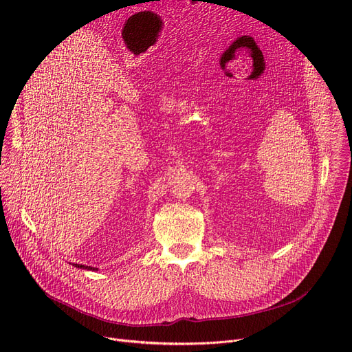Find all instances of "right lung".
Instances as JSON below:
<instances>
[{
    "label": "right lung",
    "instance_id": "1",
    "mask_svg": "<svg viewBox=\"0 0 352 352\" xmlns=\"http://www.w3.org/2000/svg\"><path fill=\"white\" fill-rule=\"evenodd\" d=\"M75 267H78V269H85V270H96L94 267H91V266H85V265H74Z\"/></svg>",
    "mask_w": 352,
    "mask_h": 352
}]
</instances>
